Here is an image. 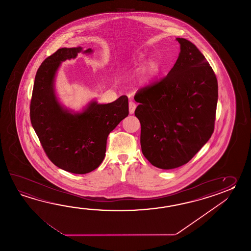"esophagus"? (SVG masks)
Listing matches in <instances>:
<instances>
[{
	"label": "esophagus",
	"mask_w": 251,
	"mask_h": 251,
	"mask_svg": "<svg viewBox=\"0 0 251 251\" xmlns=\"http://www.w3.org/2000/svg\"><path fill=\"white\" fill-rule=\"evenodd\" d=\"M135 108H136V104L133 101L129 102V113L130 114H133Z\"/></svg>",
	"instance_id": "esophagus-1"
}]
</instances>
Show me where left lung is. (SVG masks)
<instances>
[{"mask_svg":"<svg viewBox=\"0 0 251 251\" xmlns=\"http://www.w3.org/2000/svg\"><path fill=\"white\" fill-rule=\"evenodd\" d=\"M176 40L180 53L173 68L134 96L143 154L162 170L186 164L208 142L218 100L217 79L203 53L187 39Z\"/></svg>","mask_w":251,"mask_h":251,"instance_id":"1","label":"left lung"}]
</instances>
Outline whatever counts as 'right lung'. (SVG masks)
I'll list each match as a JSON object with an SVG mask.
<instances>
[{
  "label": "right lung",
  "mask_w": 251,
  "mask_h": 251,
  "mask_svg": "<svg viewBox=\"0 0 251 251\" xmlns=\"http://www.w3.org/2000/svg\"><path fill=\"white\" fill-rule=\"evenodd\" d=\"M82 52L78 48L58 49L39 66L30 101V121L49 160L60 169L86 174L100 165L106 154L107 139L128 116V98L121 96L108 104L90 102L82 112L64 108L54 91V78L65 60Z\"/></svg>",
  "instance_id": "1"
}]
</instances>
